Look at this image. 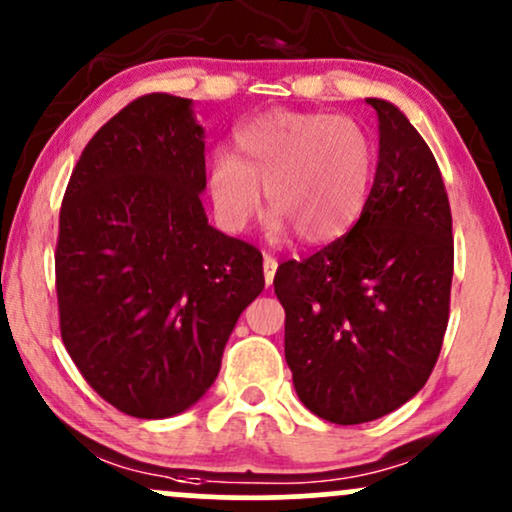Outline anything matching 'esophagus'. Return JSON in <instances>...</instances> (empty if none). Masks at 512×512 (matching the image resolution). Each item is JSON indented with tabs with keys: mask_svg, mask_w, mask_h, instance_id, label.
Listing matches in <instances>:
<instances>
[{
	"mask_svg": "<svg viewBox=\"0 0 512 512\" xmlns=\"http://www.w3.org/2000/svg\"><path fill=\"white\" fill-rule=\"evenodd\" d=\"M262 267H264V284L267 286H272V281H274V274H276V260L272 255H264V260H262Z\"/></svg>",
	"mask_w": 512,
	"mask_h": 512,
	"instance_id": "1",
	"label": "esophagus"
}]
</instances>
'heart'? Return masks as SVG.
<instances>
[{"instance_id": "heart-1", "label": "heart", "mask_w": 512, "mask_h": 512, "mask_svg": "<svg viewBox=\"0 0 512 512\" xmlns=\"http://www.w3.org/2000/svg\"><path fill=\"white\" fill-rule=\"evenodd\" d=\"M233 142L238 156L216 151L209 163L211 204L228 233L260 214V185L276 231L296 228L310 245L344 236L366 207L375 144L351 117L272 110L243 122Z\"/></svg>"}]
</instances>
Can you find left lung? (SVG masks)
<instances>
[{"label":"left lung","mask_w":512,"mask_h":512,"mask_svg":"<svg viewBox=\"0 0 512 512\" xmlns=\"http://www.w3.org/2000/svg\"><path fill=\"white\" fill-rule=\"evenodd\" d=\"M373 190L349 233L276 269L284 354L301 402L330 424H366L409 402L436 366L450 317L455 245L443 175L392 103Z\"/></svg>","instance_id":"1"}]
</instances>
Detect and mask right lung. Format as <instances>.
Masks as SVG:
<instances>
[{
	"label": "right lung",
	"mask_w": 512,
	"mask_h": 512,
	"mask_svg": "<svg viewBox=\"0 0 512 512\" xmlns=\"http://www.w3.org/2000/svg\"><path fill=\"white\" fill-rule=\"evenodd\" d=\"M190 105L170 93L125 105L81 151L60 209L62 342L86 383L137 419H168L209 390L264 289L262 252L207 223Z\"/></svg>",
	"instance_id": "add662e5"
}]
</instances>
